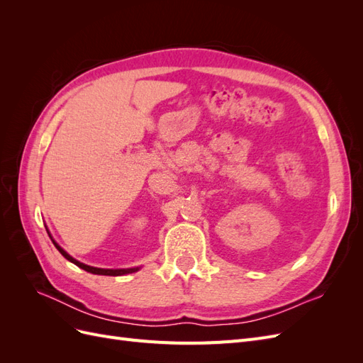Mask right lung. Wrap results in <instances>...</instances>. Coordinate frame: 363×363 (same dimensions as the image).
Segmentation results:
<instances>
[{
  "label": "right lung",
  "instance_id": "obj_1",
  "mask_svg": "<svg viewBox=\"0 0 363 363\" xmlns=\"http://www.w3.org/2000/svg\"><path fill=\"white\" fill-rule=\"evenodd\" d=\"M47 228V227H45ZM47 232H48V235H50V238H51V240H52V244L56 245V248L60 251V255L65 257V259H68L69 262H72L74 265H77L79 268H82V269H84V271H87V272H91V274H96V276H125V274H131V272H136V271H139L140 269V267H135V268H118V269H107V268H96V267H91V265H86V263H82V262H79L77 259H74L72 256H69L67 251H65L56 240L52 239V236H51V233H50V230L47 228Z\"/></svg>",
  "mask_w": 363,
  "mask_h": 363
}]
</instances>
